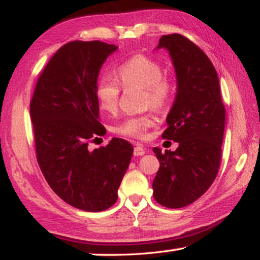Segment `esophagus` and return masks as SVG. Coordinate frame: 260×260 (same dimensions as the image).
<instances>
[{"instance_id": "34e87169", "label": "esophagus", "mask_w": 260, "mask_h": 260, "mask_svg": "<svg viewBox=\"0 0 260 260\" xmlns=\"http://www.w3.org/2000/svg\"><path fill=\"white\" fill-rule=\"evenodd\" d=\"M145 154V149L142 147L141 144H136L134 148V155L135 156H142Z\"/></svg>"}]
</instances>
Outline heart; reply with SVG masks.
Wrapping results in <instances>:
<instances>
[{
  "label": "heart",
  "mask_w": 260,
  "mask_h": 260,
  "mask_svg": "<svg viewBox=\"0 0 260 260\" xmlns=\"http://www.w3.org/2000/svg\"><path fill=\"white\" fill-rule=\"evenodd\" d=\"M116 76L123 88H142V105L144 108L161 110L173 97L174 81L172 77L165 73L163 65L158 60L148 55L131 56L117 69ZM118 81L112 74L106 73L95 81V99L99 108L106 112L113 113L118 109L122 91ZM154 124L155 118L150 112L127 116L113 126V133L126 137L141 138Z\"/></svg>",
  "instance_id": "b5f03b06"
}]
</instances>
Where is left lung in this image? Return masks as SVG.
<instances>
[{"label":"left lung","mask_w":260,"mask_h":260,"mask_svg":"<svg viewBox=\"0 0 260 260\" xmlns=\"http://www.w3.org/2000/svg\"><path fill=\"white\" fill-rule=\"evenodd\" d=\"M172 55L177 92L162 137L175 141V151L154 148L159 168L154 199L167 208H182L204 195L218 175L225 130V106L218 73L205 52L181 34L163 35L158 48Z\"/></svg>","instance_id":"left-lung-1"}]
</instances>
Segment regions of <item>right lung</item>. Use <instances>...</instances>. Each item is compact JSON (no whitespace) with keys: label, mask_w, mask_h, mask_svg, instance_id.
Wrapping results in <instances>:
<instances>
[{"label":"right lung","mask_w":260,"mask_h":260,"mask_svg":"<svg viewBox=\"0 0 260 260\" xmlns=\"http://www.w3.org/2000/svg\"><path fill=\"white\" fill-rule=\"evenodd\" d=\"M116 49L98 40L67 42L42 70L29 106L46 181L63 201L86 212L105 211L117 201L134 151L116 137L105 147L88 148L106 133L94 86L103 62Z\"/></svg>","instance_id":"right-lung-1"}]
</instances>
